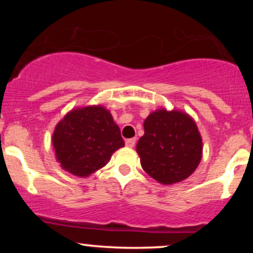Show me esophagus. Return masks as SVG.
<instances>
[{"instance_id":"1","label":"esophagus","mask_w":253,"mask_h":253,"mask_svg":"<svg viewBox=\"0 0 253 253\" xmlns=\"http://www.w3.org/2000/svg\"><path fill=\"white\" fill-rule=\"evenodd\" d=\"M135 145V139L132 138V139H127L126 140V146L127 147H133Z\"/></svg>"}]
</instances>
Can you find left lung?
Wrapping results in <instances>:
<instances>
[{
	"instance_id": "left-lung-1",
	"label": "left lung",
	"mask_w": 253,
	"mask_h": 253,
	"mask_svg": "<svg viewBox=\"0 0 253 253\" xmlns=\"http://www.w3.org/2000/svg\"><path fill=\"white\" fill-rule=\"evenodd\" d=\"M136 144L145 172L162 184L188 178L202 158V138L195 121L179 110L158 109L145 119Z\"/></svg>"
}]
</instances>
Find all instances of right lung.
I'll list each match as a JSON object with an SVG mask.
<instances>
[{"instance_id": "1", "label": "right lung", "mask_w": 253, "mask_h": 253, "mask_svg": "<svg viewBox=\"0 0 253 253\" xmlns=\"http://www.w3.org/2000/svg\"><path fill=\"white\" fill-rule=\"evenodd\" d=\"M60 167L78 177H88L104 167L125 146L120 128L103 106L72 109L57 124L52 135Z\"/></svg>"}]
</instances>
